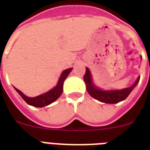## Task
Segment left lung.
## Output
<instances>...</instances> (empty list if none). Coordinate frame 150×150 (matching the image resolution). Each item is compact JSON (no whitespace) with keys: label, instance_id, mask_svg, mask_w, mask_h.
Listing matches in <instances>:
<instances>
[{"label":"left lung","instance_id":"left-lung-1","mask_svg":"<svg viewBox=\"0 0 150 150\" xmlns=\"http://www.w3.org/2000/svg\"><path fill=\"white\" fill-rule=\"evenodd\" d=\"M84 81L86 85L87 92L89 95L93 97L96 100H98L103 103H116L120 101L125 100L129 95L133 88L137 85L138 82L139 81L140 78H138V79L131 87L126 88V89H121V90H110V91H103L101 89L96 88L92 82L91 74L89 71V68H86V74L84 75Z\"/></svg>","mask_w":150,"mask_h":150}]
</instances>
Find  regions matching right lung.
<instances>
[{"mask_svg": "<svg viewBox=\"0 0 150 150\" xmlns=\"http://www.w3.org/2000/svg\"><path fill=\"white\" fill-rule=\"evenodd\" d=\"M71 68H68V69L64 71L62 74H61V77L59 79L58 83L57 85V86L54 87V89L50 90L47 93H46L43 95H40V96L31 98V97H28V96H25L22 92L16 89V88H15V89L28 104L32 105V106L36 107H43L50 104L51 103L54 102L59 96H61L62 92H63L64 81L65 80L68 74L71 72Z\"/></svg>", "mask_w": 150, "mask_h": 150, "instance_id": "add662e5", "label": "right lung"}]
</instances>
